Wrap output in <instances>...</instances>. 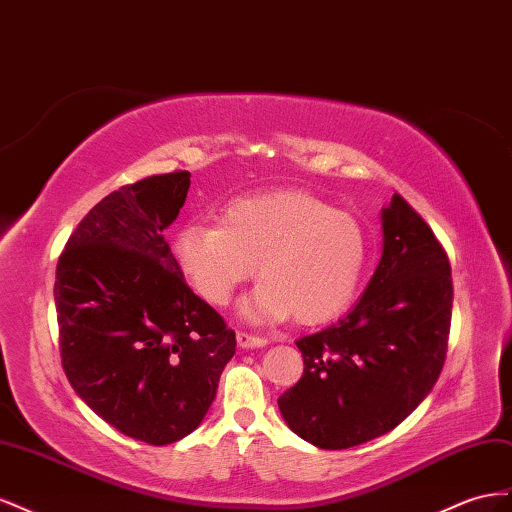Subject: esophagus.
I'll list each match as a JSON object with an SVG mask.
<instances>
[{
  "mask_svg": "<svg viewBox=\"0 0 512 512\" xmlns=\"http://www.w3.org/2000/svg\"><path fill=\"white\" fill-rule=\"evenodd\" d=\"M238 345L244 349H253V347H264L268 343V339L257 337V334H248V332H238L236 334Z\"/></svg>",
  "mask_w": 512,
  "mask_h": 512,
  "instance_id": "1",
  "label": "esophagus"
}]
</instances>
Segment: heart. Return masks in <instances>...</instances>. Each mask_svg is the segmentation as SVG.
<instances>
[{"label":"heart","mask_w":512,"mask_h":512,"mask_svg":"<svg viewBox=\"0 0 512 512\" xmlns=\"http://www.w3.org/2000/svg\"><path fill=\"white\" fill-rule=\"evenodd\" d=\"M173 255L197 294L225 306L257 272L242 313L255 321L319 326L354 302L371 257L369 231L354 214L304 191L231 199L221 223H193L173 238Z\"/></svg>","instance_id":"obj_1"}]
</instances>
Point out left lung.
<instances>
[{"label":"left lung","instance_id":"obj_1","mask_svg":"<svg viewBox=\"0 0 512 512\" xmlns=\"http://www.w3.org/2000/svg\"><path fill=\"white\" fill-rule=\"evenodd\" d=\"M384 253L360 302L337 324L296 341L304 373L279 397L302 440L326 450L392 431L442 373L452 276L444 246L394 193L382 210Z\"/></svg>","mask_w":512,"mask_h":512}]
</instances>
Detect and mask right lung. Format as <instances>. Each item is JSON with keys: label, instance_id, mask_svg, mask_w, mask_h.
Here are the masks:
<instances>
[{"label": "right lung", "instance_id": "obj_1", "mask_svg": "<svg viewBox=\"0 0 512 512\" xmlns=\"http://www.w3.org/2000/svg\"><path fill=\"white\" fill-rule=\"evenodd\" d=\"M191 173L113 191L70 233L55 270L62 367L94 414L165 446L195 431L236 354V332L186 285L165 229Z\"/></svg>", "mask_w": 512, "mask_h": 512}]
</instances>
